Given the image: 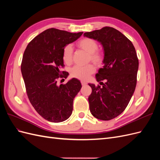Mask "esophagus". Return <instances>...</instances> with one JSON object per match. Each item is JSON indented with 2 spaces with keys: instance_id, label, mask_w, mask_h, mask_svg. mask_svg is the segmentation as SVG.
<instances>
[{
  "instance_id": "1",
  "label": "esophagus",
  "mask_w": 160,
  "mask_h": 160,
  "mask_svg": "<svg viewBox=\"0 0 160 160\" xmlns=\"http://www.w3.org/2000/svg\"><path fill=\"white\" fill-rule=\"evenodd\" d=\"M81 85H83V86H84V85H87V83L85 81H81Z\"/></svg>"
}]
</instances>
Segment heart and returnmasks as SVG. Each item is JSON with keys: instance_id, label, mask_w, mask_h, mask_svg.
Wrapping results in <instances>:
<instances>
[{"instance_id": "b5f03b06", "label": "heart", "mask_w": 160, "mask_h": 160, "mask_svg": "<svg viewBox=\"0 0 160 160\" xmlns=\"http://www.w3.org/2000/svg\"><path fill=\"white\" fill-rule=\"evenodd\" d=\"M77 45L82 50L89 54L88 61H91L96 65H100L103 61V55L98 51V44L97 41L91 38H83L79 41ZM73 50L71 45H66L62 49V57L65 63L70 65L72 61ZM95 72V68L92 65L86 66L75 65L70 71V75L73 78L85 81L89 79L91 75Z\"/></svg>"}]
</instances>
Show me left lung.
Instances as JSON below:
<instances>
[{
  "mask_svg": "<svg viewBox=\"0 0 160 160\" xmlns=\"http://www.w3.org/2000/svg\"><path fill=\"white\" fill-rule=\"evenodd\" d=\"M83 36L98 41L103 47L104 66L95 75L102 86L89 83L92 92L88 100L91 114L109 121L123 112L134 93L139 67L137 53L132 41L113 27L85 32Z\"/></svg>",
  "mask_w": 160,
  "mask_h": 160,
  "instance_id": "1",
  "label": "left lung"
}]
</instances>
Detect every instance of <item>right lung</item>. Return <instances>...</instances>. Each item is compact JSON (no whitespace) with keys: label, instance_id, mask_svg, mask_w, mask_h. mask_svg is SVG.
Here are the masks:
<instances>
[{"label":"right lung","instance_id":"right-lung-1","mask_svg":"<svg viewBox=\"0 0 160 160\" xmlns=\"http://www.w3.org/2000/svg\"><path fill=\"white\" fill-rule=\"evenodd\" d=\"M82 34L49 28L34 38L24 52L21 72L28 98L37 112L49 122H62L72 113L73 99L82 87L80 81L72 78L59 86L57 82L69 75L60 71L65 66L62 49Z\"/></svg>","mask_w":160,"mask_h":160}]
</instances>
